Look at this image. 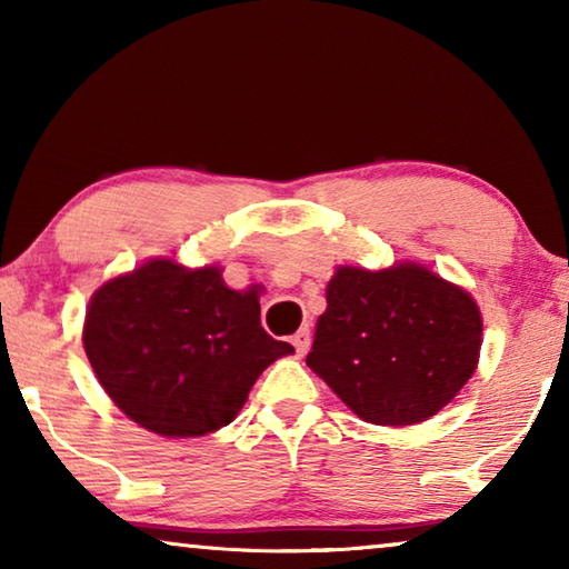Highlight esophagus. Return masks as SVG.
Instances as JSON below:
<instances>
[{
	"instance_id": "34e87169",
	"label": "esophagus",
	"mask_w": 569,
	"mask_h": 569,
	"mask_svg": "<svg viewBox=\"0 0 569 569\" xmlns=\"http://www.w3.org/2000/svg\"><path fill=\"white\" fill-rule=\"evenodd\" d=\"M291 343L296 346V353L303 356L308 351V346H311V331L308 329H298L293 336H291Z\"/></svg>"
}]
</instances>
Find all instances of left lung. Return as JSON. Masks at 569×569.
<instances>
[{
    "label": "left lung",
    "instance_id": "left-lung-1",
    "mask_svg": "<svg viewBox=\"0 0 569 569\" xmlns=\"http://www.w3.org/2000/svg\"><path fill=\"white\" fill-rule=\"evenodd\" d=\"M479 351L475 296L423 263L399 261L381 271L336 268L306 363L359 419L409 427L457 397Z\"/></svg>",
    "mask_w": 569,
    "mask_h": 569
}]
</instances>
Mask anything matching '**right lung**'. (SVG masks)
<instances>
[{"mask_svg": "<svg viewBox=\"0 0 569 569\" xmlns=\"http://www.w3.org/2000/svg\"><path fill=\"white\" fill-rule=\"evenodd\" d=\"M84 353L124 417L158 437L228 427L258 377L293 346L261 326L256 291H236L220 266L158 256L104 281L82 326Z\"/></svg>", "mask_w": 569, "mask_h": 569, "instance_id": "right-lung-1", "label": "right lung"}]
</instances>
